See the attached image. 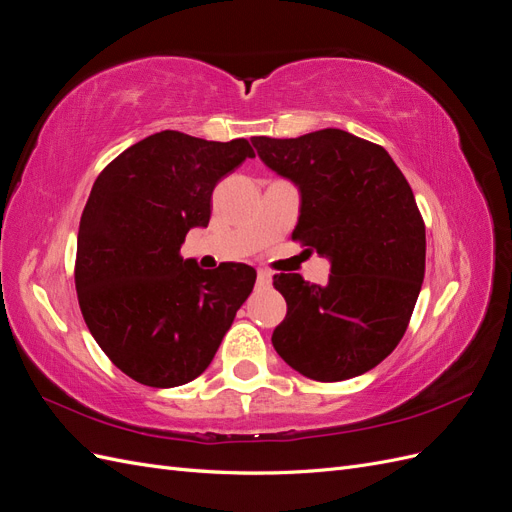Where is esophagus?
<instances>
[{
    "instance_id": "34e87169",
    "label": "esophagus",
    "mask_w": 512,
    "mask_h": 512,
    "mask_svg": "<svg viewBox=\"0 0 512 512\" xmlns=\"http://www.w3.org/2000/svg\"><path fill=\"white\" fill-rule=\"evenodd\" d=\"M258 286H262V288H267V286H271V282H273V273L271 271H267V269H258Z\"/></svg>"
}]
</instances>
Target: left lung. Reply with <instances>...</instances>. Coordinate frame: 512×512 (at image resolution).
<instances>
[{"label": "left lung", "instance_id": "1", "mask_svg": "<svg viewBox=\"0 0 512 512\" xmlns=\"http://www.w3.org/2000/svg\"><path fill=\"white\" fill-rule=\"evenodd\" d=\"M252 143L301 192L292 241L331 260L324 286L273 275L288 305L273 348L318 382L361 376L401 342L423 286L425 222L410 183L384 147L337 128Z\"/></svg>", "mask_w": 512, "mask_h": 512}]
</instances>
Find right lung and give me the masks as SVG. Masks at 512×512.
I'll list each match as a JSON object with an SVG mask.
<instances>
[{
    "label": "right lung",
    "instance_id": "1",
    "mask_svg": "<svg viewBox=\"0 0 512 512\" xmlns=\"http://www.w3.org/2000/svg\"><path fill=\"white\" fill-rule=\"evenodd\" d=\"M245 158H254L245 138L164 130L119 153L91 188L76 294L89 333L136 382L170 389L198 378L250 297V265L200 269L179 254L188 230L209 224L215 185Z\"/></svg>",
    "mask_w": 512,
    "mask_h": 512
}]
</instances>
